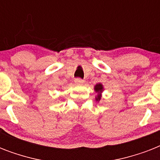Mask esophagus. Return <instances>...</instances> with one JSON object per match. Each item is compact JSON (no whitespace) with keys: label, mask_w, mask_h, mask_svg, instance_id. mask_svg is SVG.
<instances>
[{"label":"esophagus","mask_w":160,"mask_h":160,"mask_svg":"<svg viewBox=\"0 0 160 160\" xmlns=\"http://www.w3.org/2000/svg\"><path fill=\"white\" fill-rule=\"evenodd\" d=\"M75 84H79V85H80V84H83V83L85 82V80H82V79H80V78H76L75 80Z\"/></svg>","instance_id":"1"}]
</instances>
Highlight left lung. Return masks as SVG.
I'll return each mask as SVG.
<instances>
[{
  "label": "left lung",
  "instance_id": "obj_1",
  "mask_svg": "<svg viewBox=\"0 0 160 160\" xmlns=\"http://www.w3.org/2000/svg\"><path fill=\"white\" fill-rule=\"evenodd\" d=\"M95 90L98 93L102 92L103 85H101V84H97V85L95 86ZM100 94H99L97 96V98H96V100H97V101H100Z\"/></svg>",
  "mask_w": 160,
  "mask_h": 160
}]
</instances>
